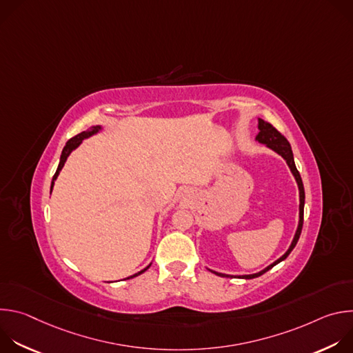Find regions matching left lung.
<instances>
[{
    "mask_svg": "<svg viewBox=\"0 0 353 353\" xmlns=\"http://www.w3.org/2000/svg\"><path fill=\"white\" fill-rule=\"evenodd\" d=\"M256 141L259 143H263L265 145L267 148H270L271 150H274L275 154H278L288 165V168L290 169V173L293 174L294 180H296V184H297V188H299V223H297V228H296V232H294V236L292 239V243L289 245V248L285 251V253L278 259L275 260L272 264H270L268 267H265L264 270L256 272V274H247V275H229V274H222V272H218V271H214V270H210L211 272H214L215 275H219V276H226V278H241V279H253V278H257L263 274H265L267 271H270L272 267H275L276 264H279L281 261H283L289 254L290 251L294 248L299 237H300V233H301V228H303V212H305V187H303V181H301V177L296 169V165H294V159H293V152H292V148H290V143L288 142V139L281 135L270 123L259 119V134L256 135Z\"/></svg>",
    "mask_w": 353,
    "mask_h": 353,
    "instance_id": "8db88e82",
    "label": "left lung"
}]
</instances>
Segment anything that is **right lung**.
I'll return each mask as SVG.
<instances>
[{"label":"right lung","instance_id":"1","mask_svg":"<svg viewBox=\"0 0 353 353\" xmlns=\"http://www.w3.org/2000/svg\"><path fill=\"white\" fill-rule=\"evenodd\" d=\"M100 132H103V125H92L89 130H86V131H83V132L78 134L77 137L71 138V139L65 143V146H64V149H63V152H61V157H60L59 168H57L56 174L53 176V180H52V187H50V194H52L53 187H54V181L57 180V177H59V174H60V172L63 170V168H64V165H65V162H67L68 157H70V155L74 152V150H75V149L82 143V141H83V139H88V138H90V137H93V135H97V134H100ZM150 265H152V263H150L149 265H146L143 270L138 271L137 274H134V275H131V276H128V278H125V279H130V278H134V276H138V275L143 274V272H145Z\"/></svg>","mask_w":353,"mask_h":353}]
</instances>
